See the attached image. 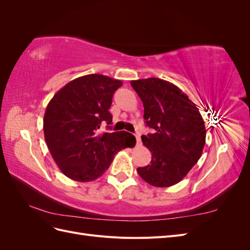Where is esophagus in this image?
<instances>
[{"instance_id": "obj_1", "label": "esophagus", "mask_w": 250, "mask_h": 250, "mask_svg": "<svg viewBox=\"0 0 250 250\" xmlns=\"http://www.w3.org/2000/svg\"><path fill=\"white\" fill-rule=\"evenodd\" d=\"M135 139H137V145H141V137L140 134H135Z\"/></svg>"}]
</instances>
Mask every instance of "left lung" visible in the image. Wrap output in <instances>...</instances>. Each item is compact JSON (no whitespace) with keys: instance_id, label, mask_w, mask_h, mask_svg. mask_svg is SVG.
Listing matches in <instances>:
<instances>
[{"instance_id":"obj_1","label":"left lung","mask_w":250,"mask_h":250,"mask_svg":"<svg viewBox=\"0 0 250 250\" xmlns=\"http://www.w3.org/2000/svg\"><path fill=\"white\" fill-rule=\"evenodd\" d=\"M144 104V119L154 133L142 135L152 157L139 175L153 187L178 184L199 161L207 130L199 109L173 83L160 78L130 81Z\"/></svg>"}]
</instances>
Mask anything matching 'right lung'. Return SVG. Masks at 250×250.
Listing matches in <instances>:
<instances>
[{
    "instance_id": "1",
    "label": "right lung",
    "mask_w": 250,
    "mask_h": 250,
    "mask_svg": "<svg viewBox=\"0 0 250 250\" xmlns=\"http://www.w3.org/2000/svg\"><path fill=\"white\" fill-rule=\"evenodd\" d=\"M122 84L121 80L89 74L70 81L50 100L43 116L44 140L66 177L93 181L108 169L119 151L135 145L134 135L127 131L97 133L101 123L111 124L108 109L113 93Z\"/></svg>"
}]
</instances>
